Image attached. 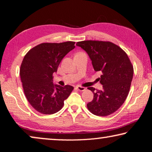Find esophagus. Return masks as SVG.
<instances>
[{"instance_id": "1", "label": "esophagus", "mask_w": 152, "mask_h": 152, "mask_svg": "<svg viewBox=\"0 0 152 152\" xmlns=\"http://www.w3.org/2000/svg\"><path fill=\"white\" fill-rule=\"evenodd\" d=\"M76 88L78 89L79 91H84L86 90V88H84V87H83V86H77Z\"/></svg>"}]
</instances>
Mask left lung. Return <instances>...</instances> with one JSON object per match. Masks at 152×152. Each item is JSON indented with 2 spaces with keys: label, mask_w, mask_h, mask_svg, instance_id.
Listing matches in <instances>:
<instances>
[{
  "label": "left lung",
  "mask_w": 152,
  "mask_h": 152,
  "mask_svg": "<svg viewBox=\"0 0 152 152\" xmlns=\"http://www.w3.org/2000/svg\"><path fill=\"white\" fill-rule=\"evenodd\" d=\"M76 45L88 53L94 71L102 73L99 80L103 89L88 87L94 98L87 108L97 116L111 115L124 103L129 92L133 76L129 58L125 51L110 42L86 40Z\"/></svg>",
  "instance_id": "8db88e82"
}]
</instances>
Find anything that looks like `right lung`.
I'll use <instances>...</instances> for the list:
<instances>
[{
  "label": "right lung",
  "mask_w": 152,
  "mask_h": 152,
  "mask_svg": "<svg viewBox=\"0 0 152 152\" xmlns=\"http://www.w3.org/2000/svg\"><path fill=\"white\" fill-rule=\"evenodd\" d=\"M74 44V42L43 43L25 56L20 68V80L27 101L37 112L45 115L58 112L73 91L70 85H54L53 74L64 56L75 48Z\"/></svg>",
  "instance_id": "obj_1"
}]
</instances>
